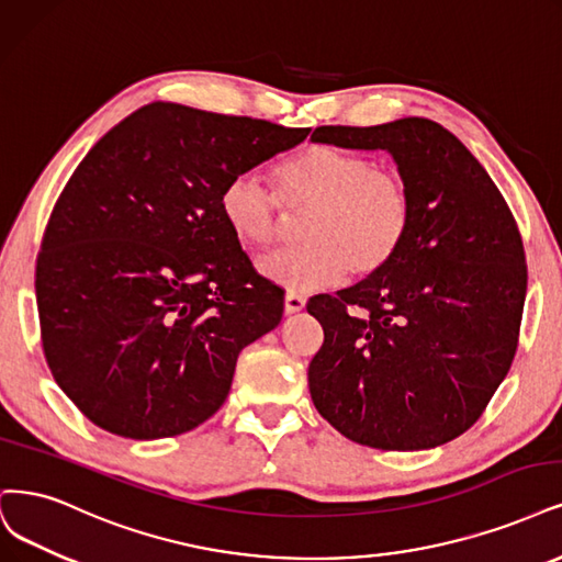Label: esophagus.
I'll list each match as a JSON object with an SVG mask.
<instances>
[{"mask_svg":"<svg viewBox=\"0 0 562 562\" xmlns=\"http://www.w3.org/2000/svg\"><path fill=\"white\" fill-rule=\"evenodd\" d=\"M304 304H306V300L302 295L288 293L285 302H283V308H285V314H295V312H300V308H304Z\"/></svg>","mask_w":562,"mask_h":562,"instance_id":"obj_1","label":"esophagus"}]
</instances>
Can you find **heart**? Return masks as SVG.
<instances>
[{
    "mask_svg": "<svg viewBox=\"0 0 562 562\" xmlns=\"http://www.w3.org/2000/svg\"><path fill=\"white\" fill-rule=\"evenodd\" d=\"M279 192L256 173L232 177L218 198L225 225L246 248L272 244L285 225V206L306 211L302 246L272 250L258 269L288 290H316L370 279L397 256L412 223L409 186L395 169L362 153L306 144L277 167Z\"/></svg>",
    "mask_w": 562,
    "mask_h": 562,
    "instance_id": "heart-1",
    "label": "heart"
}]
</instances>
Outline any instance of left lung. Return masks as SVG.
<instances>
[{"instance_id":"obj_1","label":"left lung","mask_w":562,"mask_h":562,"mask_svg":"<svg viewBox=\"0 0 562 562\" xmlns=\"http://www.w3.org/2000/svg\"><path fill=\"white\" fill-rule=\"evenodd\" d=\"M312 139L389 150L412 195L391 265L306 304L325 335L308 362L312 400L362 447L435 449L472 428L516 356L528 288L518 225L486 169L435 121L321 125Z\"/></svg>"}]
</instances>
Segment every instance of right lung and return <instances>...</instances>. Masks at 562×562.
<instances>
[{
    "mask_svg": "<svg viewBox=\"0 0 562 562\" xmlns=\"http://www.w3.org/2000/svg\"><path fill=\"white\" fill-rule=\"evenodd\" d=\"M308 127L153 102L92 146L36 256L48 370L97 428L177 437L214 416L241 348L283 316L223 221V186Z\"/></svg>",
    "mask_w": 562,
    "mask_h": 562,
    "instance_id": "right-lung-1",
    "label": "right lung"
}]
</instances>
